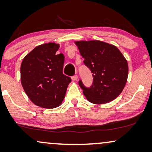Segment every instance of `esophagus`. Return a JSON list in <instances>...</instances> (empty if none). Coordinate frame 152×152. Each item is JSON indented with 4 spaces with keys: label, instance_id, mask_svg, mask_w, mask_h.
Wrapping results in <instances>:
<instances>
[{
    "label": "esophagus",
    "instance_id": "1",
    "mask_svg": "<svg viewBox=\"0 0 152 152\" xmlns=\"http://www.w3.org/2000/svg\"><path fill=\"white\" fill-rule=\"evenodd\" d=\"M77 79H78L77 75H74L73 77H72V80H73V81H76Z\"/></svg>",
    "mask_w": 152,
    "mask_h": 152
}]
</instances>
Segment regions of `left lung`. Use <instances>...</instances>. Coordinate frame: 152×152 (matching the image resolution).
<instances>
[{
  "label": "left lung",
  "mask_w": 152,
  "mask_h": 152,
  "mask_svg": "<svg viewBox=\"0 0 152 152\" xmlns=\"http://www.w3.org/2000/svg\"><path fill=\"white\" fill-rule=\"evenodd\" d=\"M84 63L93 75V83L87 88L79 85L90 102L105 104L116 99L127 81L129 67L126 58L116 46L99 40L75 41Z\"/></svg>",
  "instance_id": "1"
}]
</instances>
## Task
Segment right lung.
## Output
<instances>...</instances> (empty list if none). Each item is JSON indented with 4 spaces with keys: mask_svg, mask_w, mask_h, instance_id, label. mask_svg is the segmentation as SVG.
I'll return each instance as SVG.
<instances>
[{
    "mask_svg": "<svg viewBox=\"0 0 152 152\" xmlns=\"http://www.w3.org/2000/svg\"><path fill=\"white\" fill-rule=\"evenodd\" d=\"M60 45L48 42L35 47L23 58L20 80L34 104L53 109L62 104L71 78L62 73L65 56L57 55Z\"/></svg>",
    "mask_w": 152,
    "mask_h": 152,
    "instance_id": "obj_1",
    "label": "right lung"
}]
</instances>
